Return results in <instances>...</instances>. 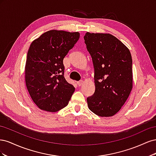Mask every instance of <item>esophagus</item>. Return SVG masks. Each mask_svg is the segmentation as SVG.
Masks as SVG:
<instances>
[{"mask_svg": "<svg viewBox=\"0 0 156 156\" xmlns=\"http://www.w3.org/2000/svg\"><path fill=\"white\" fill-rule=\"evenodd\" d=\"M83 84V80H81V81H79L77 82V84H78L79 87L81 86Z\"/></svg>", "mask_w": 156, "mask_h": 156, "instance_id": "obj_1", "label": "esophagus"}]
</instances>
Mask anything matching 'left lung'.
I'll return each instance as SVG.
<instances>
[{
  "mask_svg": "<svg viewBox=\"0 0 156 156\" xmlns=\"http://www.w3.org/2000/svg\"><path fill=\"white\" fill-rule=\"evenodd\" d=\"M84 43L94 68L95 92L87 98L89 109L101 117L115 115L133 88L129 49L112 34L87 32Z\"/></svg>",
  "mask_w": 156,
  "mask_h": 156,
  "instance_id": "left-lung-1",
  "label": "left lung"
}]
</instances>
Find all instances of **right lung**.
I'll list each match as a JSON object with an SVG mask.
<instances>
[{
  "label": "right lung",
  "mask_w": 156,
  "mask_h": 156,
  "mask_svg": "<svg viewBox=\"0 0 156 156\" xmlns=\"http://www.w3.org/2000/svg\"><path fill=\"white\" fill-rule=\"evenodd\" d=\"M79 37L78 32L51 30L30 44L25 83L32 101L41 110L54 112L68 104L75 88L64 78L63 60Z\"/></svg>",
  "instance_id": "right-lung-1"
}]
</instances>
